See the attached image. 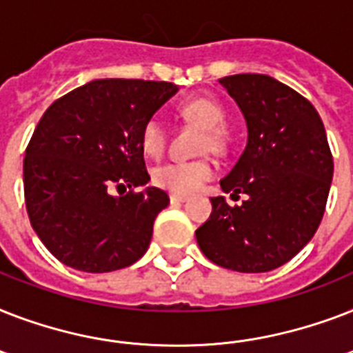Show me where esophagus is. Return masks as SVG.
<instances>
[{
  "instance_id": "obj_1",
  "label": "esophagus",
  "mask_w": 353,
  "mask_h": 353,
  "mask_svg": "<svg viewBox=\"0 0 353 353\" xmlns=\"http://www.w3.org/2000/svg\"><path fill=\"white\" fill-rule=\"evenodd\" d=\"M187 199V196H181V194H170L172 203H185Z\"/></svg>"
}]
</instances>
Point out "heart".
Wrapping results in <instances>:
<instances>
[{"label":"heart","mask_w":353,"mask_h":353,"mask_svg":"<svg viewBox=\"0 0 353 353\" xmlns=\"http://www.w3.org/2000/svg\"><path fill=\"white\" fill-rule=\"evenodd\" d=\"M179 115L190 124L203 128L205 135L199 143V152H221L227 144V135L223 130L225 110L220 102L210 97H196L183 102L179 106ZM168 132L165 124L157 117H150L141 128V146L150 157H159L166 148ZM214 165L207 159L196 161H172L157 166L152 174V181L163 190L172 194H192L210 181L214 176Z\"/></svg>","instance_id":"1"}]
</instances>
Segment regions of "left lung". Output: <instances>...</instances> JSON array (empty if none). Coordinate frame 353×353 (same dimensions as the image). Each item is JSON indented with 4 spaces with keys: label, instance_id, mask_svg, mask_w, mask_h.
<instances>
[{
    "label": "left lung",
    "instance_id": "obj_1",
    "mask_svg": "<svg viewBox=\"0 0 353 353\" xmlns=\"http://www.w3.org/2000/svg\"><path fill=\"white\" fill-rule=\"evenodd\" d=\"M220 84L247 122V146L220 185L241 205L210 199L212 214L196 231L205 256L240 273L284 265L323 220L334 157L324 124L307 99L268 74L223 77Z\"/></svg>",
    "mask_w": 353,
    "mask_h": 353
}]
</instances>
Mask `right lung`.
<instances>
[{
  "label": "right lung",
  "mask_w": 353,
  "mask_h": 353,
  "mask_svg": "<svg viewBox=\"0 0 353 353\" xmlns=\"http://www.w3.org/2000/svg\"><path fill=\"white\" fill-rule=\"evenodd\" d=\"M170 82L93 80L47 108L25 150L30 225L54 258L85 273L143 256L154 221L170 203L150 181L141 128L174 93ZM113 188L126 194L112 196Z\"/></svg>",
  "instance_id": "1"
}]
</instances>
